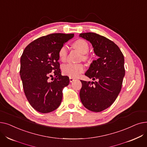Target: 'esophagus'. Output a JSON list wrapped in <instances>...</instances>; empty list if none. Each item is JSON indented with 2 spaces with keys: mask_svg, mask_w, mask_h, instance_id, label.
I'll return each mask as SVG.
<instances>
[{
  "mask_svg": "<svg viewBox=\"0 0 147 147\" xmlns=\"http://www.w3.org/2000/svg\"><path fill=\"white\" fill-rule=\"evenodd\" d=\"M75 80V79L74 78H69V82H70L71 83L73 82V81Z\"/></svg>",
  "mask_w": 147,
  "mask_h": 147,
  "instance_id": "34e87169",
  "label": "esophagus"
}]
</instances>
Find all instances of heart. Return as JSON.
I'll return each instance as SVG.
<instances>
[{"mask_svg":"<svg viewBox=\"0 0 147 147\" xmlns=\"http://www.w3.org/2000/svg\"><path fill=\"white\" fill-rule=\"evenodd\" d=\"M73 46L75 49L82 54V59L83 61H88L89 59V57L86 54L89 51V45L87 41L83 39H79L73 43ZM67 47L65 45H64L60 48L58 52L59 59L61 61L64 62L67 59ZM62 71L65 75L69 76V78H77L81 73L84 72V66L81 63H68L62 66Z\"/></svg>","mask_w":147,"mask_h":147,"instance_id":"b5f03b06","label":"heart"}]
</instances>
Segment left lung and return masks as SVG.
<instances>
[{"label": "left lung", "instance_id": "left-lung-1", "mask_svg": "<svg viewBox=\"0 0 147 147\" xmlns=\"http://www.w3.org/2000/svg\"><path fill=\"white\" fill-rule=\"evenodd\" d=\"M79 36L92 43L98 57L85 73L96 81L81 80L80 100L88 110L102 111L112 105L121 90L125 74L124 56L119 46L104 36L95 33H81Z\"/></svg>", "mask_w": 147, "mask_h": 147}]
</instances>
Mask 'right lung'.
Returning a JSON list of instances; mask_svg holds the SVG:
<instances>
[{
    "label": "right lung",
    "instance_id": "add662e5",
    "mask_svg": "<svg viewBox=\"0 0 147 147\" xmlns=\"http://www.w3.org/2000/svg\"><path fill=\"white\" fill-rule=\"evenodd\" d=\"M73 36L63 33L42 36L23 51L20 71L23 89L30 104L38 112H52L61 104L63 90L69 80L68 76H61L58 52Z\"/></svg>",
    "mask_w": 147,
    "mask_h": 147
}]
</instances>
